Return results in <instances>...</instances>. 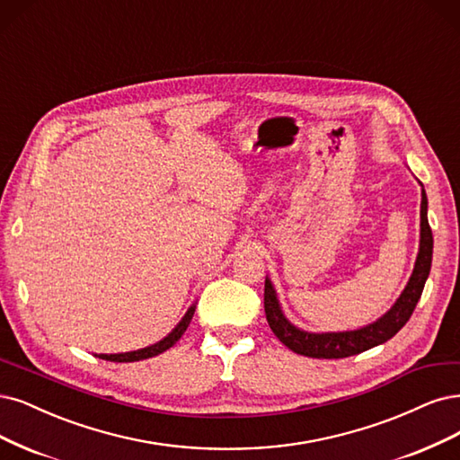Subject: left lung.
<instances>
[{"mask_svg":"<svg viewBox=\"0 0 460 460\" xmlns=\"http://www.w3.org/2000/svg\"><path fill=\"white\" fill-rule=\"evenodd\" d=\"M420 184V182H419ZM422 186V184H420ZM422 199H420V243H419V255L415 261L413 274H411L405 289L398 296V300L392 305V308L383 314L376 322L363 325L352 331H327V332H312L296 327L288 320L283 314L279 298L272 279L266 276L264 281V312L266 320L274 335L289 348V350L308 356V358H323V359H337L356 356L359 352H366L373 346L383 344L390 341L395 332H398L411 318L419 298L422 295L424 283L429 279L430 266H432V249H434V237L429 225V198L422 188Z\"/></svg>","mask_w":460,"mask_h":460,"instance_id":"1","label":"left lung"}]
</instances>
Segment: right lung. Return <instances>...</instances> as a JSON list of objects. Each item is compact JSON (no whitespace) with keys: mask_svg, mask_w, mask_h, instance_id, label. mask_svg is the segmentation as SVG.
<instances>
[{"mask_svg":"<svg viewBox=\"0 0 460 460\" xmlns=\"http://www.w3.org/2000/svg\"><path fill=\"white\" fill-rule=\"evenodd\" d=\"M194 312H196V305L190 306L186 310V314L182 315V320L177 323V327L172 329L167 337H164L162 341H157L146 348H140V350H133V352H123V354H94L101 359H106V361H119V363H128V361H140V359H148V358H154L157 354H162L165 350H169V348L172 344H177V341L184 335V331L188 329L190 322H192L194 318Z\"/></svg>","mask_w":460,"mask_h":460,"instance_id":"1","label":"right lung"}]
</instances>
